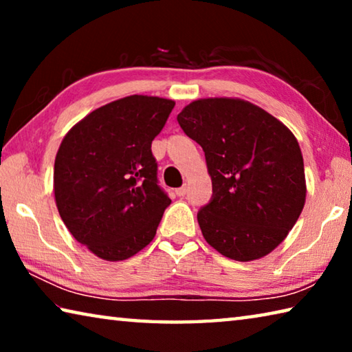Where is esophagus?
<instances>
[{
    "label": "esophagus",
    "instance_id": "obj_1",
    "mask_svg": "<svg viewBox=\"0 0 352 352\" xmlns=\"http://www.w3.org/2000/svg\"><path fill=\"white\" fill-rule=\"evenodd\" d=\"M186 192H188V188H186V184H184V186H182V188L175 189V194L178 195V197H183V195H186Z\"/></svg>",
    "mask_w": 352,
    "mask_h": 352
}]
</instances>
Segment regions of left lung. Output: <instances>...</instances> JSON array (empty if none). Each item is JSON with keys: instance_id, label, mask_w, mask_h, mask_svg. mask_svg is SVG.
<instances>
[{"instance_id": "8db88e82", "label": "left lung", "mask_w": 352, "mask_h": 352, "mask_svg": "<svg viewBox=\"0 0 352 352\" xmlns=\"http://www.w3.org/2000/svg\"><path fill=\"white\" fill-rule=\"evenodd\" d=\"M177 121L204 148L212 182V200L197 214L205 241L241 262L272 253L306 204L305 163L295 135L239 98L192 100Z\"/></svg>"}]
</instances>
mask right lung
<instances>
[{
  "mask_svg": "<svg viewBox=\"0 0 352 352\" xmlns=\"http://www.w3.org/2000/svg\"><path fill=\"white\" fill-rule=\"evenodd\" d=\"M172 99L133 94L80 119L54 163L58 214L77 242L104 261L135 256L157 234L170 199L157 184L152 141Z\"/></svg>",
  "mask_w": 352,
  "mask_h": 352,
  "instance_id": "add662e5",
  "label": "right lung"
}]
</instances>
